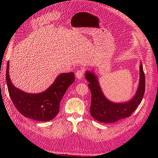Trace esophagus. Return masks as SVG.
I'll list each match as a JSON object with an SVG mask.
<instances>
[{
  "mask_svg": "<svg viewBox=\"0 0 158 158\" xmlns=\"http://www.w3.org/2000/svg\"><path fill=\"white\" fill-rule=\"evenodd\" d=\"M76 77L78 79H81L82 77H83V76H84V70H82V69L77 70L76 72Z\"/></svg>",
  "mask_w": 158,
  "mask_h": 158,
  "instance_id": "obj_1",
  "label": "esophagus"
}]
</instances>
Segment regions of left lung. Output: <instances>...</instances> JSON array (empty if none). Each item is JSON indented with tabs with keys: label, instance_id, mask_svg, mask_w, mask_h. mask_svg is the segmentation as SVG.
I'll list each match as a JSON object with an SVG mask.
<instances>
[{
	"label": "left lung",
	"instance_id": "1",
	"mask_svg": "<svg viewBox=\"0 0 158 158\" xmlns=\"http://www.w3.org/2000/svg\"><path fill=\"white\" fill-rule=\"evenodd\" d=\"M85 78L89 82L88 87L92 94L91 116L95 120L105 123L117 122L130 117L142 102L145 93V79L142 63L139 66V82L138 89L135 95L127 102L116 103L106 98L99 86L97 76L92 72H86Z\"/></svg>",
	"mask_w": 158,
	"mask_h": 158
}]
</instances>
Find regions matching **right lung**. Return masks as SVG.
Wrapping results in <instances>:
<instances>
[{"label":"right lung","mask_w":158,"mask_h":158,"mask_svg":"<svg viewBox=\"0 0 158 158\" xmlns=\"http://www.w3.org/2000/svg\"><path fill=\"white\" fill-rule=\"evenodd\" d=\"M9 62L6 68V82L10 97L18 111L24 117L37 120L49 121L59 113L60 101L66 89L75 81L73 72L61 73L53 84L40 94H28L16 88L9 75Z\"/></svg>","instance_id":"add662e5"}]
</instances>
